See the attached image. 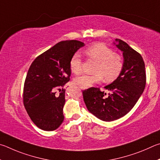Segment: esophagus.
Returning <instances> with one entry per match:
<instances>
[{"instance_id":"34e87169","label":"esophagus","mask_w":160,"mask_h":160,"mask_svg":"<svg viewBox=\"0 0 160 160\" xmlns=\"http://www.w3.org/2000/svg\"><path fill=\"white\" fill-rule=\"evenodd\" d=\"M81 88H82V87H81Z\"/></svg>"}]
</instances>
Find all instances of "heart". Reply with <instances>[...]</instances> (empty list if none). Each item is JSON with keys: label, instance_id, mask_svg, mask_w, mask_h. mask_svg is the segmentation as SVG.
<instances>
[{"label": "heart", "instance_id": "1", "mask_svg": "<svg viewBox=\"0 0 160 160\" xmlns=\"http://www.w3.org/2000/svg\"><path fill=\"white\" fill-rule=\"evenodd\" d=\"M86 55L91 60L96 62L93 74H83L74 78V83L83 88H87L102 79L110 83L115 81L124 69V62L122 55L102 43H97L85 50ZM69 68L75 74L82 70V60L79 53L75 52L69 61Z\"/></svg>", "mask_w": 160, "mask_h": 160}]
</instances>
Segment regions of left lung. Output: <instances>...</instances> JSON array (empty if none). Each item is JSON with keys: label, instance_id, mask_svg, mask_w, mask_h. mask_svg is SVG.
I'll return each mask as SVG.
<instances>
[{"label": "left lung", "instance_id": "8db88e82", "mask_svg": "<svg viewBox=\"0 0 160 160\" xmlns=\"http://www.w3.org/2000/svg\"><path fill=\"white\" fill-rule=\"evenodd\" d=\"M118 48L123 52L124 65L121 74L105 90L91 87L83 91L88 110L97 118L112 122L126 115L132 109L143 92L146 84L145 63L141 55L121 39L117 38Z\"/></svg>", "mask_w": 160, "mask_h": 160}]
</instances>
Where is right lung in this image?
Masks as SVG:
<instances>
[{"instance_id": "right-lung-1", "label": "right lung", "mask_w": 160, "mask_h": 160, "mask_svg": "<svg viewBox=\"0 0 160 160\" xmlns=\"http://www.w3.org/2000/svg\"><path fill=\"white\" fill-rule=\"evenodd\" d=\"M84 43L77 40L60 41L36 58L25 78L23 104L30 119L44 131H53L64 120V85L70 80L69 61ZM60 92L56 94V91Z\"/></svg>"}]
</instances>
